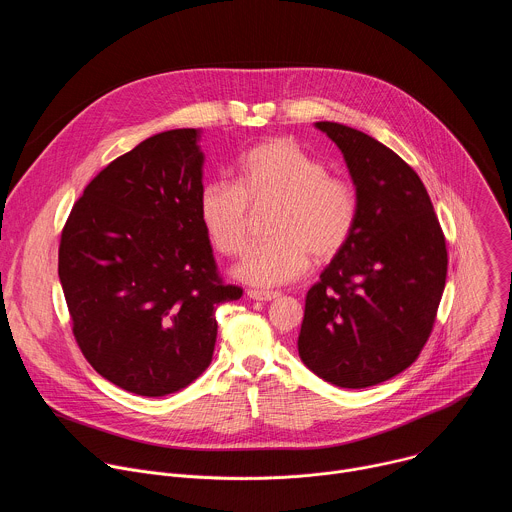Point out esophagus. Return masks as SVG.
I'll use <instances>...</instances> for the list:
<instances>
[{
  "instance_id": "1",
  "label": "esophagus",
  "mask_w": 512,
  "mask_h": 512,
  "mask_svg": "<svg viewBox=\"0 0 512 512\" xmlns=\"http://www.w3.org/2000/svg\"><path fill=\"white\" fill-rule=\"evenodd\" d=\"M247 296L251 300H257V302H271V300L279 298L277 291H263V289H249Z\"/></svg>"
}]
</instances>
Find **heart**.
<instances>
[{"mask_svg":"<svg viewBox=\"0 0 512 512\" xmlns=\"http://www.w3.org/2000/svg\"><path fill=\"white\" fill-rule=\"evenodd\" d=\"M267 241L251 245L235 275L251 285L275 287L306 273L310 257L328 261L348 243L358 218L354 186L326 174V166L287 137L261 141L239 160L237 184L206 182L198 194L200 225L223 255L247 243L249 204H269Z\"/></svg>","mask_w":512,"mask_h":512,"instance_id":"b5f03b06","label":"heart"}]
</instances>
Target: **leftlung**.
<instances>
[{
  "instance_id": "left-lung-1",
  "label": "left lung",
  "mask_w": 512,
  "mask_h": 512,
  "mask_svg": "<svg viewBox=\"0 0 512 512\" xmlns=\"http://www.w3.org/2000/svg\"><path fill=\"white\" fill-rule=\"evenodd\" d=\"M344 156L358 196L356 227L306 296L300 358L320 379L364 389L419 356L440 306L448 251L429 194L375 137L318 121Z\"/></svg>"
}]
</instances>
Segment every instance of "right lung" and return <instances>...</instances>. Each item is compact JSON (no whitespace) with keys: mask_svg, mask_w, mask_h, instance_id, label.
<instances>
[{"mask_svg":"<svg viewBox=\"0 0 512 512\" xmlns=\"http://www.w3.org/2000/svg\"><path fill=\"white\" fill-rule=\"evenodd\" d=\"M200 129L143 139L101 170L72 206L58 277L91 367L143 397L188 387L210 364L214 310L243 289L216 273L198 218Z\"/></svg>","mask_w":512,"mask_h":512,"instance_id":"1","label":"right lung"}]
</instances>
